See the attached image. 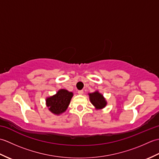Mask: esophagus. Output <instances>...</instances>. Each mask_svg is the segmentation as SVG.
<instances>
[{"label":"esophagus","mask_w":159,"mask_h":159,"mask_svg":"<svg viewBox=\"0 0 159 159\" xmlns=\"http://www.w3.org/2000/svg\"><path fill=\"white\" fill-rule=\"evenodd\" d=\"M78 93H79V94H80V95H83L84 92H83V90H79V92H78Z\"/></svg>","instance_id":"obj_1"}]
</instances>
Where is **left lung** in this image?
<instances>
[{
  "label": "left lung",
  "instance_id": "1",
  "mask_svg": "<svg viewBox=\"0 0 159 159\" xmlns=\"http://www.w3.org/2000/svg\"><path fill=\"white\" fill-rule=\"evenodd\" d=\"M89 98L91 103L97 110H101L107 106V102L105 98L98 91H95L93 93H89Z\"/></svg>",
  "mask_w": 159,
  "mask_h": 159
}]
</instances>
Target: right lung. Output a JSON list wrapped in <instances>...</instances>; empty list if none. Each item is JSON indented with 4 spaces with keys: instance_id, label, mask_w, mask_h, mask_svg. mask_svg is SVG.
Returning a JSON list of instances; mask_svg holds the SVG:
<instances>
[{
    "instance_id": "obj_1",
    "label": "right lung",
    "mask_w": 159,
    "mask_h": 159,
    "mask_svg": "<svg viewBox=\"0 0 159 159\" xmlns=\"http://www.w3.org/2000/svg\"><path fill=\"white\" fill-rule=\"evenodd\" d=\"M74 93L65 89H61L55 95L46 98V107L52 113L59 116L67 110Z\"/></svg>"
}]
</instances>
